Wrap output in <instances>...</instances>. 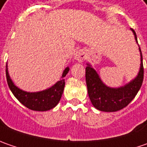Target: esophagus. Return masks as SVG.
<instances>
[{"label": "esophagus", "mask_w": 147, "mask_h": 147, "mask_svg": "<svg viewBox=\"0 0 147 147\" xmlns=\"http://www.w3.org/2000/svg\"><path fill=\"white\" fill-rule=\"evenodd\" d=\"M86 57H87V55H86V53H85L84 51H78L75 54V59L79 62L83 61L84 59H86Z\"/></svg>", "instance_id": "esophagus-1"}]
</instances>
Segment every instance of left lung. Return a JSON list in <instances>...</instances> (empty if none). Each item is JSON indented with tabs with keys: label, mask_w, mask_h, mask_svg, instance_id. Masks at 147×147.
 <instances>
[{
	"label": "left lung",
	"mask_w": 147,
	"mask_h": 147,
	"mask_svg": "<svg viewBox=\"0 0 147 147\" xmlns=\"http://www.w3.org/2000/svg\"><path fill=\"white\" fill-rule=\"evenodd\" d=\"M132 31L138 42L136 32L133 29ZM139 50L142 62L138 75L132 82L122 88H110L106 87L100 79L96 72L88 65L86 68V82L89 98L95 108L105 112L118 111L126 107L136 96L142 87L144 76L142 54L140 47Z\"/></svg>",
	"instance_id": "obj_1"
}]
</instances>
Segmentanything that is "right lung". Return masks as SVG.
I'll use <instances>...</instances> for the list:
<instances>
[{
	"label": "right lung",
	"mask_w": 147,
	"mask_h": 147,
	"mask_svg": "<svg viewBox=\"0 0 147 147\" xmlns=\"http://www.w3.org/2000/svg\"><path fill=\"white\" fill-rule=\"evenodd\" d=\"M69 70L66 68L62 74V79L56 82L53 87L39 92H26L14 85L10 79L8 74L7 65H6V79L10 91L20 103L24 105L27 108L36 111H46L54 108L58 104L61 96L64 92L65 82V78Z\"/></svg>",
	"instance_id": "1"
}]
</instances>
